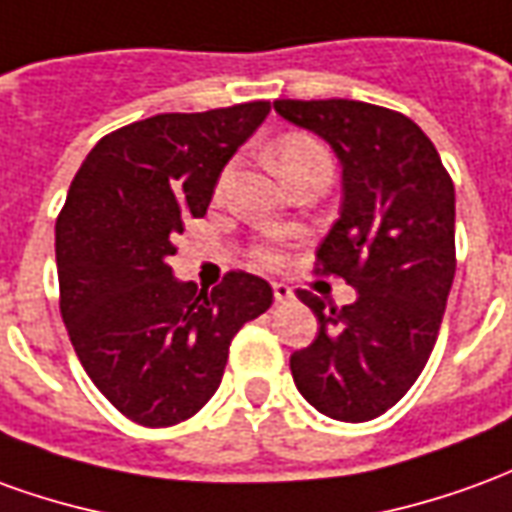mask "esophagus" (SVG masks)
<instances>
[{"label": "esophagus", "mask_w": 512, "mask_h": 512, "mask_svg": "<svg viewBox=\"0 0 512 512\" xmlns=\"http://www.w3.org/2000/svg\"><path fill=\"white\" fill-rule=\"evenodd\" d=\"M271 291H274V299H277V302H288V299H293V288L291 285H285V282H274Z\"/></svg>", "instance_id": "obj_1"}]
</instances>
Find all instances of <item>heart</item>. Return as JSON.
I'll use <instances>...</instances> for the list:
<instances>
[{
    "label": "heart",
    "instance_id": "1",
    "mask_svg": "<svg viewBox=\"0 0 512 512\" xmlns=\"http://www.w3.org/2000/svg\"><path fill=\"white\" fill-rule=\"evenodd\" d=\"M321 157H327V152H324L313 138H305V135H288V138H282L280 144L274 146V152H271V163H274L277 174H282V171L291 169V166H296V163L321 160ZM257 257H260V263H263V266H277V263H280V255H277V252H271V249H260V255Z\"/></svg>",
    "mask_w": 512,
    "mask_h": 512
}]
</instances>
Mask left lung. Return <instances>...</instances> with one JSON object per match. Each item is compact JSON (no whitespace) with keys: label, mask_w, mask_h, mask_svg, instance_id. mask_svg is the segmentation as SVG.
Wrapping results in <instances>:
<instances>
[{"label":"left lung","mask_w":512,"mask_h":512,"mask_svg":"<svg viewBox=\"0 0 512 512\" xmlns=\"http://www.w3.org/2000/svg\"><path fill=\"white\" fill-rule=\"evenodd\" d=\"M274 110L327 141L341 163V213L318 244V271L357 291L327 307L316 341L291 355L299 393L324 416L371 421L418 380L455 280V185L418 124L355 99H280Z\"/></svg>","instance_id":"8db88e82"}]
</instances>
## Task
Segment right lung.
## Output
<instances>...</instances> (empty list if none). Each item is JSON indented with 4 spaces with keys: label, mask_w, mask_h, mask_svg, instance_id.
Returning <instances> with one entry per match:
<instances>
[{
    "label": "right lung",
    "mask_w": 512,
    "mask_h": 512,
    "mask_svg": "<svg viewBox=\"0 0 512 512\" xmlns=\"http://www.w3.org/2000/svg\"><path fill=\"white\" fill-rule=\"evenodd\" d=\"M268 102L160 113L105 135L82 160L55 224L60 313L110 405L171 427L207 405L235 332L271 307V285L230 271L207 293L174 277V238L202 219L230 157Z\"/></svg>",
    "instance_id": "obj_1"
}]
</instances>
